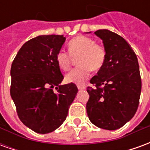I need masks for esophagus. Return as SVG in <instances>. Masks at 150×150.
Returning a JSON list of instances; mask_svg holds the SVG:
<instances>
[{"label":"esophagus","mask_w":150,"mask_h":150,"mask_svg":"<svg viewBox=\"0 0 150 150\" xmlns=\"http://www.w3.org/2000/svg\"><path fill=\"white\" fill-rule=\"evenodd\" d=\"M77 88H78L79 90H84L86 87L83 86V85H80V84H78L77 85Z\"/></svg>","instance_id":"1"}]
</instances>
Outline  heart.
<instances>
[{"label":"heart","instance_id":"obj_1","mask_svg":"<svg viewBox=\"0 0 150 150\" xmlns=\"http://www.w3.org/2000/svg\"><path fill=\"white\" fill-rule=\"evenodd\" d=\"M68 52L60 50L55 57L56 62L62 71H67L71 64L72 58H77L78 67L71 69L66 75V81L77 84L83 83L89 77L91 71H99L104 66L106 50L100 44L95 43L91 38L78 36L67 44Z\"/></svg>","mask_w":150,"mask_h":150}]
</instances>
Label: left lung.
I'll return each mask as SVG.
<instances>
[{"label": "left lung", "mask_w": 150, "mask_h": 150, "mask_svg": "<svg viewBox=\"0 0 150 150\" xmlns=\"http://www.w3.org/2000/svg\"><path fill=\"white\" fill-rule=\"evenodd\" d=\"M95 34L106 50L104 66L90 80L86 108L91 122L100 129L116 130L132 119L137 110L142 79L135 52L121 36L108 30Z\"/></svg>", "instance_id": "left-lung-1"}]
</instances>
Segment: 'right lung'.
Returning <instances> with one entry per match:
<instances>
[{"label": "right lung", "instance_id": "add662e5", "mask_svg": "<svg viewBox=\"0 0 150 150\" xmlns=\"http://www.w3.org/2000/svg\"><path fill=\"white\" fill-rule=\"evenodd\" d=\"M66 38L40 35L25 43L11 66L10 95L18 117L38 133H49L64 122L78 92L73 83L61 85L63 75L55 57Z\"/></svg>", "mask_w": 150, "mask_h": 150}]
</instances>
